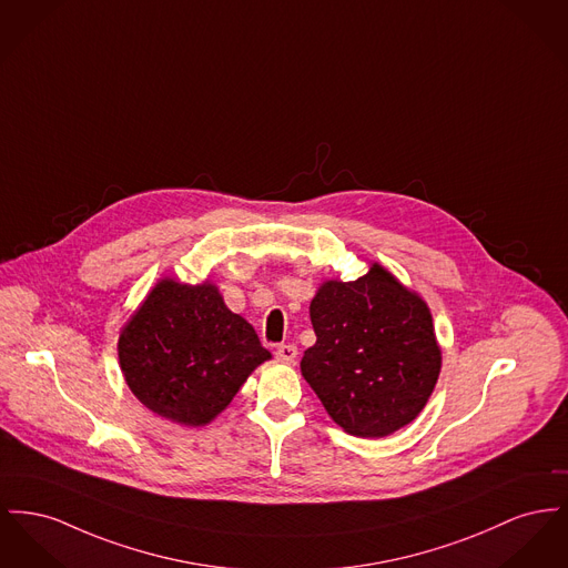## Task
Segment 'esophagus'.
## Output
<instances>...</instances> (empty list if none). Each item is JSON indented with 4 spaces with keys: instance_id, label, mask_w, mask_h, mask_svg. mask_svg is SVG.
I'll return each mask as SVG.
<instances>
[{
    "instance_id": "obj_1",
    "label": "esophagus",
    "mask_w": 568,
    "mask_h": 568,
    "mask_svg": "<svg viewBox=\"0 0 568 568\" xmlns=\"http://www.w3.org/2000/svg\"><path fill=\"white\" fill-rule=\"evenodd\" d=\"M298 356V347L294 343H283L276 347V358L281 363H294Z\"/></svg>"
}]
</instances>
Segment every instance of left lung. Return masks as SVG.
<instances>
[{
    "mask_svg": "<svg viewBox=\"0 0 568 568\" xmlns=\"http://www.w3.org/2000/svg\"><path fill=\"white\" fill-rule=\"evenodd\" d=\"M308 313L317 341L302 375L334 423L361 437L409 425L442 368L427 302L373 264L356 281H326Z\"/></svg>",
    "mask_w": 568,
    "mask_h": 568,
    "instance_id": "left-lung-1",
    "label": "left lung"
}]
</instances>
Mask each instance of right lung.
Instances as JSON below:
<instances>
[{
    "label": "right lung",
    "instance_id": "1",
    "mask_svg": "<svg viewBox=\"0 0 568 568\" xmlns=\"http://www.w3.org/2000/svg\"><path fill=\"white\" fill-rule=\"evenodd\" d=\"M120 367L134 397L171 423L216 418L246 377L270 361L253 326L212 283L163 278L122 328Z\"/></svg>",
    "mask_w": 568,
    "mask_h": 568
}]
</instances>
